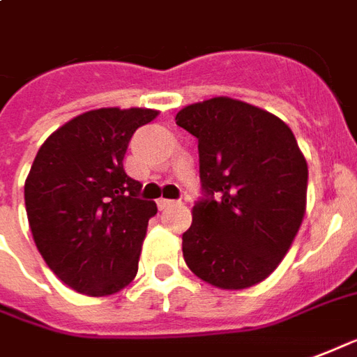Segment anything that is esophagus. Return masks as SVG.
Returning a JSON list of instances; mask_svg holds the SVG:
<instances>
[{
  "label": "esophagus",
  "instance_id": "esophagus-1",
  "mask_svg": "<svg viewBox=\"0 0 357 357\" xmlns=\"http://www.w3.org/2000/svg\"><path fill=\"white\" fill-rule=\"evenodd\" d=\"M175 204V199H165V197H160V199H158V207H160V209H167V207H173Z\"/></svg>",
  "mask_w": 357,
  "mask_h": 357
}]
</instances>
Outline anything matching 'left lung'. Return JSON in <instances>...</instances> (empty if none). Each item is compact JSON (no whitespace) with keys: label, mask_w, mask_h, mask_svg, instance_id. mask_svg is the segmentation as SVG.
<instances>
[{"label":"left lung","mask_w":357,"mask_h":357,"mask_svg":"<svg viewBox=\"0 0 357 357\" xmlns=\"http://www.w3.org/2000/svg\"><path fill=\"white\" fill-rule=\"evenodd\" d=\"M175 121L197 139L205 192L182 234L184 261L213 287L264 282L306 213L308 165L295 135L274 114L230 96L188 104Z\"/></svg>","instance_id":"1"}]
</instances>
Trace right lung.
Instances as JSON below:
<instances>
[{
    "label": "right lung",
    "mask_w": 357,
    "mask_h": 357,
    "mask_svg": "<svg viewBox=\"0 0 357 357\" xmlns=\"http://www.w3.org/2000/svg\"><path fill=\"white\" fill-rule=\"evenodd\" d=\"M160 112L98 108L75 116L41 144L24 182V204L38 251L53 274L87 296H108L139 272L153 202L123 158L132 132Z\"/></svg>",
    "instance_id": "add662e5"
}]
</instances>
